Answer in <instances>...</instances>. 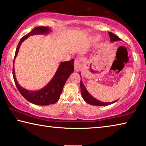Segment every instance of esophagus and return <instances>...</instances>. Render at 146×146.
I'll list each match as a JSON object with an SVG mask.
<instances>
[{
	"mask_svg": "<svg viewBox=\"0 0 146 146\" xmlns=\"http://www.w3.org/2000/svg\"><path fill=\"white\" fill-rule=\"evenodd\" d=\"M81 68V60L79 58H75L74 61V68L75 71H78Z\"/></svg>",
	"mask_w": 146,
	"mask_h": 146,
	"instance_id": "obj_1",
	"label": "esophagus"
}]
</instances>
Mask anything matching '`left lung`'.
<instances>
[{"label": "left lung", "mask_w": 146, "mask_h": 146, "mask_svg": "<svg viewBox=\"0 0 146 146\" xmlns=\"http://www.w3.org/2000/svg\"><path fill=\"white\" fill-rule=\"evenodd\" d=\"M108 33H109V35H110L111 42H115V41H118V40H121V39L118 37V36L116 35H115L114 33H111V32H108ZM80 77H81V76H80ZM80 84L81 95H82V96L83 99L85 100V102L86 103L90 104H91V105L97 106H108L110 104H111L115 103L118 100H117L114 101V102H101V101L96 99V98H95L90 95V93H89L87 91V90H86L85 86L84 85L82 80H80Z\"/></svg>", "instance_id": "left-lung-1"}]
</instances>
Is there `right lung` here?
I'll return each mask as SVG.
<instances>
[{"mask_svg":"<svg viewBox=\"0 0 146 146\" xmlns=\"http://www.w3.org/2000/svg\"><path fill=\"white\" fill-rule=\"evenodd\" d=\"M51 31V29L49 27H36V28L32 29V31H31L29 33L26 35L25 36H24L23 37H22L18 46L17 47L13 60V76L17 89H18L21 95L23 96L24 98H26L27 100L31 103L34 104L39 106H48L50 104H53L59 100L62 91L63 90V87L65 84L66 80H68L69 76L74 71V59H71L70 61L60 62L57 69V71H56L55 75H54L50 82L42 89L38 91H35L26 90L19 85L15 78V75L14 62L17 54L19 53L20 46H21L22 42H24L25 39L28 38L30 35L47 34Z\"/></svg>","mask_w":146,"mask_h":146,"instance_id":"right-lung-1","label":"right lung"}]
</instances>
